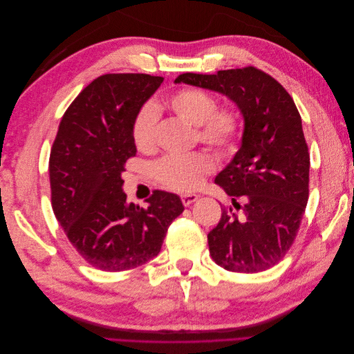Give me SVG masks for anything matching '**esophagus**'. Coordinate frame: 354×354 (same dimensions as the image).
Segmentation results:
<instances>
[{"mask_svg":"<svg viewBox=\"0 0 354 354\" xmlns=\"http://www.w3.org/2000/svg\"><path fill=\"white\" fill-rule=\"evenodd\" d=\"M198 195H195V194H185V195H181V202H183V205L185 207H189L190 203H194L195 201H198Z\"/></svg>","mask_w":354,"mask_h":354,"instance_id":"1","label":"esophagus"}]
</instances>
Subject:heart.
I'll return each instance as SVG.
<instances>
[{"label":"heart","mask_w":354,"mask_h":354,"mask_svg":"<svg viewBox=\"0 0 354 354\" xmlns=\"http://www.w3.org/2000/svg\"><path fill=\"white\" fill-rule=\"evenodd\" d=\"M217 99L205 90L186 87L167 97L168 109L180 120L195 127L198 142L220 153L236 149L241 133V115L232 108H217ZM159 112L153 103H145L134 115L131 136L140 152H151L156 143ZM209 155L195 152L186 156L168 155L155 164V176L165 187L177 192H190L201 186L203 177L212 173Z\"/></svg>","instance_id":"obj_1"}]
</instances>
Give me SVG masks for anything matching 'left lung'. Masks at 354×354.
I'll list each match as a JSON object with an SVG mask.
<instances>
[{"label": "left lung", "instance_id": "8db88e82", "mask_svg": "<svg viewBox=\"0 0 354 354\" xmlns=\"http://www.w3.org/2000/svg\"><path fill=\"white\" fill-rule=\"evenodd\" d=\"M176 82L227 95L245 120L241 149L216 177L241 214L221 208L218 224L208 233L212 260L229 272L270 269L292 246L308 199L310 153L292 97L254 66L214 75L187 72Z\"/></svg>", "mask_w": 354, "mask_h": 354}]
</instances>
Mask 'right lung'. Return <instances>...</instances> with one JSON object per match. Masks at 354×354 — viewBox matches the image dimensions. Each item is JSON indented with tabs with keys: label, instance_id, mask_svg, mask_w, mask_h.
Here are the masks:
<instances>
[{
	"label": "right lung",
	"instance_id": "1",
	"mask_svg": "<svg viewBox=\"0 0 354 354\" xmlns=\"http://www.w3.org/2000/svg\"><path fill=\"white\" fill-rule=\"evenodd\" d=\"M147 73H106L90 82L62 121L50 152L51 207L69 242L104 272L134 269L159 254L185 207L153 190L147 207L127 203L125 162L136 156L134 115L162 84Z\"/></svg>",
	"mask_w": 354,
	"mask_h": 354
}]
</instances>
